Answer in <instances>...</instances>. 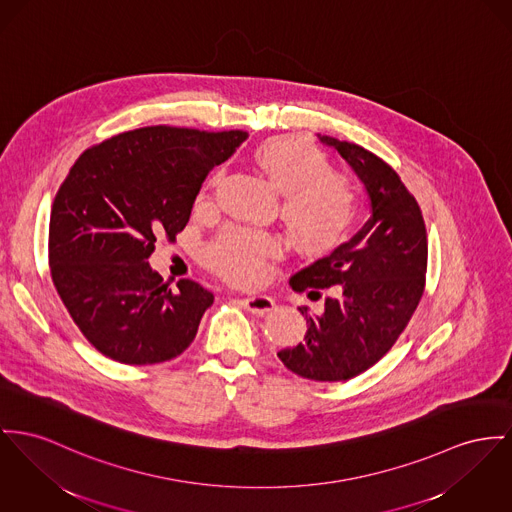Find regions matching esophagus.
<instances>
[{"label": "esophagus", "mask_w": 512, "mask_h": 512, "mask_svg": "<svg viewBox=\"0 0 512 512\" xmlns=\"http://www.w3.org/2000/svg\"><path fill=\"white\" fill-rule=\"evenodd\" d=\"M242 305H244V308H246L248 312L262 316V314L273 310L275 301H273L272 297H268V295H252V297H246V299L242 301Z\"/></svg>", "instance_id": "1"}]
</instances>
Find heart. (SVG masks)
Here are the masks:
<instances>
[{"instance_id":"heart-1","label":"heart","mask_w":512,"mask_h":512,"mask_svg":"<svg viewBox=\"0 0 512 512\" xmlns=\"http://www.w3.org/2000/svg\"><path fill=\"white\" fill-rule=\"evenodd\" d=\"M256 161L283 192L281 215L301 246L324 250L340 242L355 217V190L345 174L330 171L328 157L312 141L273 137L256 149ZM219 178L215 174L211 186ZM279 252L281 240L272 233L231 225L207 246L205 260L227 281L254 285Z\"/></svg>"}]
</instances>
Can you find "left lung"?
I'll return each mask as SVG.
<instances>
[{
	"label": "left lung",
	"mask_w": 512,
	"mask_h": 512,
	"mask_svg": "<svg viewBox=\"0 0 512 512\" xmlns=\"http://www.w3.org/2000/svg\"><path fill=\"white\" fill-rule=\"evenodd\" d=\"M318 139L363 182L371 219L353 239L291 275L295 291L314 299L328 289L330 297L320 312L299 308L307 318L305 341L277 357L295 375L338 382L373 367L408 326L425 287L427 233L419 205L392 167L355 143Z\"/></svg>",
	"instance_id": "8db88e82"
}]
</instances>
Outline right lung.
Segmentation results:
<instances>
[{
    "label": "right lung",
    "instance_id": "right-lung-1",
    "mask_svg": "<svg viewBox=\"0 0 512 512\" xmlns=\"http://www.w3.org/2000/svg\"><path fill=\"white\" fill-rule=\"evenodd\" d=\"M246 132L149 126L87 149L60 186L48 252L69 316L103 355L126 365L174 359L196 338L213 293L180 279L176 291L149 266L155 240H174L207 172Z\"/></svg>",
    "mask_w": 512,
    "mask_h": 512
}]
</instances>
